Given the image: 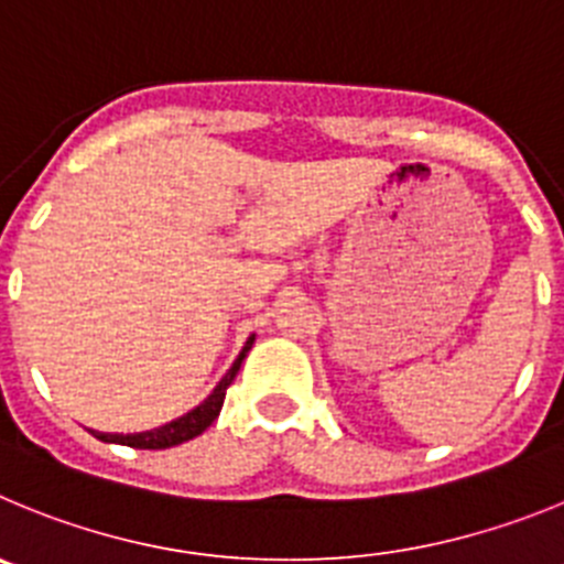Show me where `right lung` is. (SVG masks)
Masks as SVG:
<instances>
[{
	"instance_id": "1",
	"label": "right lung",
	"mask_w": 564,
	"mask_h": 564,
	"mask_svg": "<svg viewBox=\"0 0 564 564\" xmlns=\"http://www.w3.org/2000/svg\"><path fill=\"white\" fill-rule=\"evenodd\" d=\"M252 343H256V334L247 339L245 348H241V354H238L236 362H232V368L227 370L225 377H221V382L213 388V393L207 395L199 408L191 410V413L180 415V419L169 421V424H162V427L145 430V433L120 435V433H95V430H93V435H95V438L106 441V444H123V446H134V449H169V446L185 444V441L196 438V435L205 433L213 421H216V415H219L221 404H225L227 388H230L232 379H236V373H238V368H241L245 357L250 354Z\"/></svg>"
}]
</instances>
